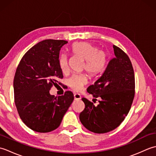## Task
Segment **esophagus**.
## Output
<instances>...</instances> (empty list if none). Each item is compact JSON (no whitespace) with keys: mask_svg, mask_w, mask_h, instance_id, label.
Here are the masks:
<instances>
[{"mask_svg":"<svg viewBox=\"0 0 156 156\" xmlns=\"http://www.w3.org/2000/svg\"><path fill=\"white\" fill-rule=\"evenodd\" d=\"M74 97L75 100H80V99H81V96H80V94L75 93L74 94Z\"/></svg>","mask_w":156,"mask_h":156,"instance_id":"34e87169","label":"esophagus"}]
</instances>
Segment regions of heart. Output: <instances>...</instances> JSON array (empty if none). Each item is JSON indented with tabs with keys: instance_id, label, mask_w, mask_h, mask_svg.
Instances as JSON below:
<instances>
[{
	"instance_id": "b5f03b06",
	"label": "heart",
	"mask_w": 156,
	"mask_h": 156,
	"mask_svg": "<svg viewBox=\"0 0 156 156\" xmlns=\"http://www.w3.org/2000/svg\"><path fill=\"white\" fill-rule=\"evenodd\" d=\"M70 50L73 54L78 55L84 59L82 69L87 71L92 77L100 74L105 70L108 62L107 53L102 49H98L97 46L90 43L80 41L74 43ZM59 65L63 72L68 68L67 55L62 54L59 56ZM87 76L86 74H74L68 80V85L73 90L80 91L87 84Z\"/></svg>"
}]
</instances>
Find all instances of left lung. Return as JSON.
Returning <instances> with one entry per match:
<instances>
[{
    "label": "left lung",
    "instance_id": "left-lung-1",
    "mask_svg": "<svg viewBox=\"0 0 156 156\" xmlns=\"http://www.w3.org/2000/svg\"><path fill=\"white\" fill-rule=\"evenodd\" d=\"M115 57L109 62L100 78L87 92L100 98L99 104L82 98L85 105L80 120L88 130L105 133L119 127L129 113L135 96V74L129 56L113 45Z\"/></svg>",
    "mask_w": 156,
    "mask_h": 156
}]
</instances>
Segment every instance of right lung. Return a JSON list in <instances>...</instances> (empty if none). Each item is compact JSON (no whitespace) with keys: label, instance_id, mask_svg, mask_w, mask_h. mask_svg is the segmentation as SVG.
<instances>
[{"label":"right lung","instance_id":"1","mask_svg":"<svg viewBox=\"0 0 156 156\" xmlns=\"http://www.w3.org/2000/svg\"><path fill=\"white\" fill-rule=\"evenodd\" d=\"M65 40L45 39L23 56L13 81L15 103L20 118L33 131L48 133L57 129L74 101L71 91L55 97L49 90L63 78L59 51Z\"/></svg>","mask_w":156,"mask_h":156}]
</instances>
